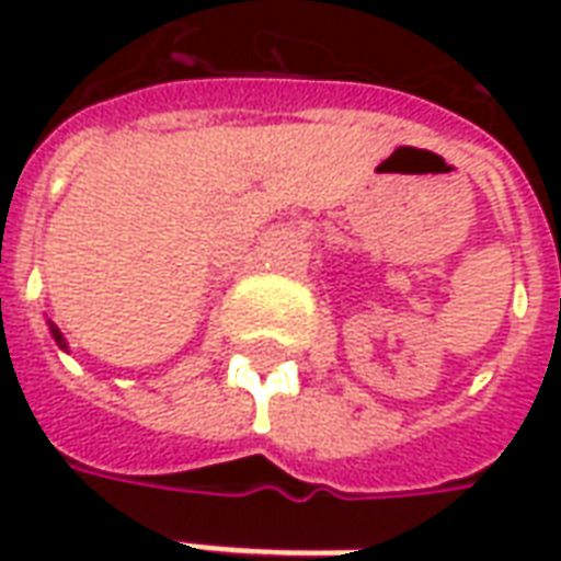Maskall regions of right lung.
I'll return each mask as SVG.
<instances>
[{
	"label": "right lung",
	"instance_id": "obj_1",
	"mask_svg": "<svg viewBox=\"0 0 561 561\" xmlns=\"http://www.w3.org/2000/svg\"><path fill=\"white\" fill-rule=\"evenodd\" d=\"M50 336H54L56 345H59V348H66V352H68V342H66V336H62V333H59V328H56V324H50Z\"/></svg>",
	"mask_w": 561,
	"mask_h": 561
}]
</instances>
